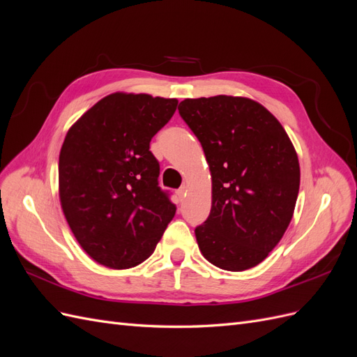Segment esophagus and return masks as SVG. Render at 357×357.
<instances>
[{
	"label": "esophagus",
	"mask_w": 357,
	"mask_h": 357,
	"mask_svg": "<svg viewBox=\"0 0 357 357\" xmlns=\"http://www.w3.org/2000/svg\"><path fill=\"white\" fill-rule=\"evenodd\" d=\"M186 192H188V186H181L180 189H177L176 195H177V198H178L180 201H183V199H185V197H186Z\"/></svg>",
	"instance_id": "esophagus-1"
}]
</instances>
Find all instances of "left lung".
<instances>
[{"label": "left lung", "instance_id": "1", "mask_svg": "<svg viewBox=\"0 0 357 357\" xmlns=\"http://www.w3.org/2000/svg\"><path fill=\"white\" fill-rule=\"evenodd\" d=\"M178 113L211 171V211L195 229L199 250L218 268L245 271L278 244L294 215L296 150L282 123L250 98H189Z\"/></svg>", "mask_w": 357, "mask_h": 357}]
</instances>
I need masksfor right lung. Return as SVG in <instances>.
Returning <instances> with one entry per match:
<instances>
[{
    "label": "right lung",
    "mask_w": 357,
    "mask_h": 357,
    "mask_svg": "<svg viewBox=\"0 0 357 357\" xmlns=\"http://www.w3.org/2000/svg\"><path fill=\"white\" fill-rule=\"evenodd\" d=\"M178 101L116 92L75 122L59 153V199L83 250L113 269L137 266L155 252L176 205L159 188L150 139Z\"/></svg>",
    "instance_id": "add662e5"
}]
</instances>
